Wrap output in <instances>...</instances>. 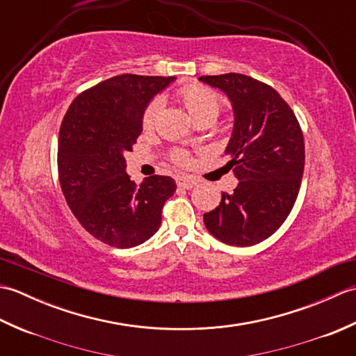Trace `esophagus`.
Here are the masks:
<instances>
[{
	"instance_id": "1",
	"label": "esophagus",
	"mask_w": 356,
	"mask_h": 356,
	"mask_svg": "<svg viewBox=\"0 0 356 356\" xmlns=\"http://www.w3.org/2000/svg\"><path fill=\"white\" fill-rule=\"evenodd\" d=\"M176 184L179 188H184V190H191L195 185H197V179L191 176H179L176 179Z\"/></svg>"
}]
</instances>
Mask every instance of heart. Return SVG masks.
<instances>
[{
    "label": "heart",
    "instance_id": "1",
    "mask_svg": "<svg viewBox=\"0 0 356 356\" xmlns=\"http://www.w3.org/2000/svg\"><path fill=\"white\" fill-rule=\"evenodd\" d=\"M179 101L184 104L186 111L190 113V116L194 119V122H203V120H209L214 122L218 113L222 110V99L214 90H211L205 86L200 84H190L182 87L177 92ZM159 111V101H153L147 105L145 111L142 116V124L145 128L153 127L156 116ZM174 161L179 163H186L188 156L184 151H174Z\"/></svg>",
    "mask_w": 356,
    "mask_h": 356
}]
</instances>
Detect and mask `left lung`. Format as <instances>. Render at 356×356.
<instances>
[{
  "mask_svg": "<svg viewBox=\"0 0 356 356\" xmlns=\"http://www.w3.org/2000/svg\"><path fill=\"white\" fill-rule=\"evenodd\" d=\"M222 90L234 111L225 154L238 185L203 214L211 236L231 246L270 237L289 216L305 170V139L297 118L274 88L240 73L199 78Z\"/></svg>",
  "mask_w": 356,
  "mask_h": 356,
  "instance_id": "8db88e82",
  "label": "left lung"
}]
</instances>
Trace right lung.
I'll return each instance as SVG.
<instances>
[{
    "instance_id": "right-lung-1",
    "label": "right lung",
    "mask_w": 356,
    "mask_h": 356,
    "mask_svg": "<svg viewBox=\"0 0 356 356\" xmlns=\"http://www.w3.org/2000/svg\"><path fill=\"white\" fill-rule=\"evenodd\" d=\"M176 78L120 74L74 99L59 128V184L84 229L110 246L142 245L161 228L162 208L176 191L168 176L140 185L125 171V151L142 133V116L153 97Z\"/></svg>"
}]
</instances>
